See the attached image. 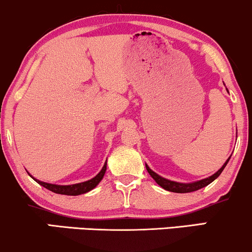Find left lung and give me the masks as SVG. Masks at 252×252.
<instances>
[{
  "instance_id": "obj_1",
  "label": "left lung",
  "mask_w": 252,
  "mask_h": 252,
  "mask_svg": "<svg viewBox=\"0 0 252 252\" xmlns=\"http://www.w3.org/2000/svg\"><path fill=\"white\" fill-rule=\"evenodd\" d=\"M230 158H231V156H230L229 158H227V160L224 162L223 166H221L220 170L217 171V172L212 174V176H210L205 179L197 180V182H193V183H178V182H172V180H168L166 178H164V177L159 176V174L156 173L155 171L151 170L147 164H146V170H147V172L150 173V176L156 180L157 184L160 185L161 188L165 189L166 191L176 192V193H188V192H193V191L199 190V189L205 188V186L211 184L215 179H217L218 177H220V174L223 172L224 168H225L226 164L230 160Z\"/></svg>"
}]
</instances>
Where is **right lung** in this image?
Returning <instances> with one entry per match:
<instances>
[{"mask_svg":"<svg viewBox=\"0 0 252 252\" xmlns=\"http://www.w3.org/2000/svg\"><path fill=\"white\" fill-rule=\"evenodd\" d=\"M106 168H107V160H106L105 165H103V167L101 168V171H100V172L97 173L96 176L94 177V178L87 180V182L78 183V184H72V185L49 184V183L41 182V180L34 178V177L31 176V173H29V176H31L32 178L34 179L36 183H38V184H40L41 186L46 188L47 190L54 192V193L66 194V196H79V194L86 193V192H90L91 190H93L94 188H96V185L99 184L100 182H101L103 176H105Z\"/></svg>","mask_w":252,"mask_h":252,"instance_id":"obj_1","label":"right lung"}]
</instances>
